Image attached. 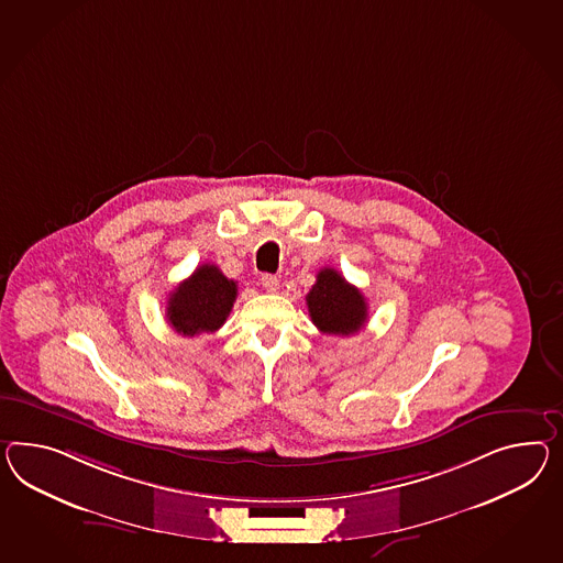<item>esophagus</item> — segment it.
Segmentation results:
<instances>
[{
    "label": "esophagus",
    "mask_w": 563,
    "mask_h": 563,
    "mask_svg": "<svg viewBox=\"0 0 563 563\" xmlns=\"http://www.w3.org/2000/svg\"><path fill=\"white\" fill-rule=\"evenodd\" d=\"M261 284H263V288L267 289V291H277V288H279V279L272 274L263 275Z\"/></svg>",
    "instance_id": "1"
}]
</instances>
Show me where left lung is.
Returning <instances> with one entry per match:
<instances>
[{
	"label": "left lung",
	"mask_w": 563,
	"mask_h": 563,
	"mask_svg": "<svg viewBox=\"0 0 563 563\" xmlns=\"http://www.w3.org/2000/svg\"><path fill=\"white\" fill-rule=\"evenodd\" d=\"M308 312L324 334H355L367 322V302L360 289L351 286L332 267L320 269L317 284L306 296Z\"/></svg>",
	"instance_id": "8db88e82"
}]
</instances>
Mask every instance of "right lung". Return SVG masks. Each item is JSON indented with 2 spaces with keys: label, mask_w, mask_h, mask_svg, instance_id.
Segmentation results:
<instances>
[{
  "label": "right lung",
  "mask_w": 563,
  "mask_h": 563,
  "mask_svg": "<svg viewBox=\"0 0 563 563\" xmlns=\"http://www.w3.org/2000/svg\"><path fill=\"white\" fill-rule=\"evenodd\" d=\"M236 282L203 263L169 294L167 322L184 336L217 332L231 314Z\"/></svg>",
  "instance_id": "obj_1"
}]
</instances>
